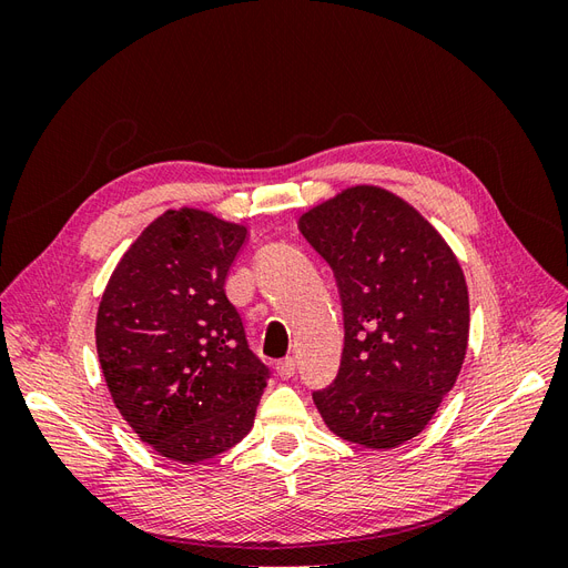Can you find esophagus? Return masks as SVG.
I'll use <instances>...</instances> for the list:
<instances>
[{
	"instance_id": "obj_1",
	"label": "esophagus",
	"mask_w": 568,
	"mask_h": 568,
	"mask_svg": "<svg viewBox=\"0 0 568 568\" xmlns=\"http://www.w3.org/2000/svg\"><path fill=\"white\" fill-rule=\"evenodd\" d=\"M277 374L282 376V379H291V376L296 374V359L294 357H284L282 363L277 365Z\"/></svg>"
}]
</instances>
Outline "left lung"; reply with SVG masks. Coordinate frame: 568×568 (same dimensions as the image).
<instances>
[{
  "label": "left lung",
  "mask_w": 568,
  "mask_h": 568,
  "mask_svg": "<svg viewBox=\"0 0 568 568\" xmlns=\"http://www.w3.org/2000/svg\"><path fill=\"white\" fill-rule=\"evenodd\" d=\"M298 230L334 270L343 307L341 367L313 400L338 438L398 448L432 422L467 355L464 272L432 222L382 186L346 189Z\"/></svg>",
  "instance_id": "left-lung-1"
}]
</instances>
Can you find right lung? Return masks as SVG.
Masks as SVG:
<instances>
[{
  "instance_id": "right-lung-1",
  "label": "right lung",
  "mask_w": 568,
  "mask_h": 568,
  "mask_svg": "<svg viewBox=\"0 0 568 568\" xmlns=\"http://www.w3.org/2000/svg\"><path fill=\"white\" fill-rule=\"evenodd\" d=\"M246 227L168 211L120 257L97 313V353L120 415L182 464L230 450L253 426L270 369L225 280Z\"/></svg>"
}]
</instances>
